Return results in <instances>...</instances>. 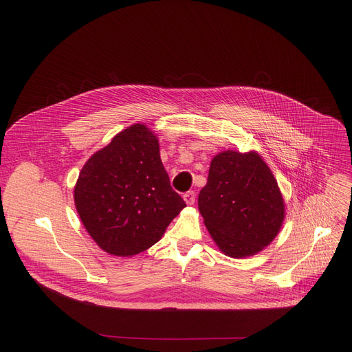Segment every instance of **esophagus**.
Returning <instances> with one entry per match:
<instances>
[{"label":"esophagus","instance_id":"obj_1","mask_svg":"<svg viewBox=\"0 0 352 352\" xmlns=\"http://www.w3.org/2000/svg\"><path fill=\"white\" fill-rule=\"evenodd\" d=\"M182 198H184V201H186V204L192 206L194 202H195V192L194 191H188V192H186V194L182 195Z\"/></svg>","mask_w":352,"mask_h":352}]
</instances>
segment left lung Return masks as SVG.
Returning <instances> with one entry per match:
<instances>
[{
  "mask_svg": "<svg viewBox=\"0 0 352 352\" xmlns=\"http://www.w3.org/2000/svg\"><path fill=\"white\" fill-rule=\"evenodd\" d=\"M198 210L218 250L231 258L263 251L285 219L278 182L256 151L218 153L199 191Z\"/></svg>",
  "mask_w": 352,
  "mask_h": 352,
  "instance_id": "8db88e82",
  "label": "left lung"
}]
</instances>
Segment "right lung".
<instances>
[{
  "label": "right lung",
  "mask_w": 352,
  "mask_h": 352,
  "mask_svg": "<svg viewBox=\"0 0 352 352\" xmlns=\"http://www.w3.org/2000/svg\"><path fill=\"white\" fill-rule=\"evenodd\" d=\"M74 202L89 236L117 256L153 247L187 207L170 186L157 134L140 122L88 158L74 187Z\"/></svg>",
  "instance_id": "right-lung-1"
}]
</instances>
